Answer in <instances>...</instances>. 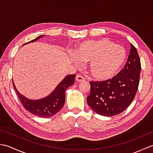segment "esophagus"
<instances>
[{"label": "esophagus", "instance_id": "esophagus-1", "mask_svg": "<svg viewBox=\"0 0 153 153\" xmlns=\"http://www.w3.org/2000/svg\"><path fill=\"white\" fill-rule=\"evenodd\" d=\"M76 79L77 80V82H83V81L85 80V77H83L82 76H81V75H77Z\"/></svg>", "mask_w": 153, "mask_h": 153}]
</instances>
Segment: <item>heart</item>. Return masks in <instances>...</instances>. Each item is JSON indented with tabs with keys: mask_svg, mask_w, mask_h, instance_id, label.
I'll list each match as a JSON object with an SVG mask.
<instances>
[{
	"mask_svg": "<svg viewBox=\"0 0 153 153\" xmlns=\"http://www.w3.org/2000/svg\"><path fill=\"white\" fill-rule=\"evenodd\" d=\"M81 62H89V71L94 78L106 80L118 72L126 58V51L121 45L107 39L87 41L74 52Z\"/></svg>",
	"mask_w": 153,
	"mask_h": 153,
	"instance_id": "heart-1",
	"label": "heart"
}]
</instances>
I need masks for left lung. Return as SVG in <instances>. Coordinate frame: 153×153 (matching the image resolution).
<instances>
[{"label": "left lung", "instance_id": "obj_1", "mask_svg": "<svg viewBox=\"0 0 153 153\" xmlns=\"http://www.w3.org/2000/svg\"><path fill=\"white\" fill-rule=\"evenodd\" d=\"M141 61L136 48L131 44L130 54L120 72L102 82H90L91 92L87 97L89 106L98 114L113 116L131 105L138 89Z\"/></svg>", "mask_w": 153, "mask_h": 153}]
</instances>
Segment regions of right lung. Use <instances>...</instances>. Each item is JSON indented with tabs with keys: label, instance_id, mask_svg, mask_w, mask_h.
Returning <instances> with one entry per match:
<instances>
[{
	"label": "right lung",
	"instance_id": "1",
	"mask_svg": "<svg viewBox=\"0 0 153 153\" xmlns=\"http://www.w3.org/2000/svg\"><path fill=\"white\" fill-rule=\"evenodd\" d=\"M43 36L44 35H41L33 40L29 41L27 43L36 41ZM75 77H76V74L69 75L66 76L62 82L58 84L56 89L50 95L43 99L36 100H30L21 95L16 89L14 83H13V87L23 106L27 111L31 113L32 114L39 117L49 118L56 114L62 108L65 103V92L68 87L72 85L74 83Z\"/></svg>",
	"mask_w": 153,
	"mask_h": 153
}]
</instances>
